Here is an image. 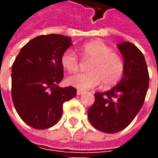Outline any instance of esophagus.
Returning <instances> with one entry per match:
<instances>
[{
    "label": "esophagus",
    "mask_w": 158,
    "mask_h": 158,
    "mask_svg": "<svg viewBox=\"0 0 158 158\" xmlns=\"http://www.w3.org/2000/svg\"><path fill=\"white\" fill-rule=\"evenodd\" d=\"M83 93H84V91H83V90H80V89H78V90H77V95H78V96L82 95Z\"/></svg>",
    "instance_id": "esophagus-1"
}]
</instances>
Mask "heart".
I'll return each mask as SVG.
<instances>
[{"label": "heart", "mask_w": 158, "mask_h": 158, "mask_svg": "<svg viewBox=\"0 0 158 158\" xmlns=\"http://www.w3.org/2000/svg\"><path fill=\"white\" fill-rule=\"evenodd\" d=\"M83 58L90 61L88 72L79 73L68 79L70 85L79 89H89L100 85L112 86L118 82L124 71V62L112 48L100 40L87 42L80 47ZM62 67L70 73H75L80 68V60L72 49H67L61 56Z\"/></svg>", "instance_id": "heart-1"}]
</instances>
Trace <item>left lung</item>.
Returning <instances> with one entry per match:
<instances>
[{"instance_id":"8db88e82","label":"left lung","mask_w":158,"mask_h":158,"mask_svg":"<svg viewBox=\"0 0 158 158\" xmlns=\"http://www.w3.org/2000/svg\"><path fill=\"white\" fill-rule=\"evenodd\" d=\"M123 56L121 81L106 92L95 93L88 110L91 125L100 131L113 134L124 129L142 107L149 87V73L142 52L130 42L118 45Z\"/></svg>"}]
</instances>
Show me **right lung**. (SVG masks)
Wrapping results in <instances>:
<instances>
[{"mask_svg":"<svg viewBox=\"0 0 158 158\" xmlns=\"http://www.w3.org/2000/svg\"><path fill=\"white\" fill-rule=\"evenodd\" d=\"M67 36L51 34L31 40L12 66V99L19 117L36 129L54 126L63 103L76 96L73 86L59 87L63 79L61 56L70 45Z\"/></svg>","mask_w":158,"mask_h":158,"instance_id":"1","label":"right lung"}]
</instances>
